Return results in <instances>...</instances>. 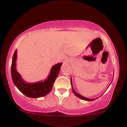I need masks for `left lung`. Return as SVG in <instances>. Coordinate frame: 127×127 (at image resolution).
I'll list each match as a JSON object with an SVG mask.
<instances>
[{
    "label": "left lung",
    "mask_w": 127,
    "mask_h": 127,
    "mask_svg": "<svg viewBox=\"0 0 127 127\" xmlns=\"http://www.w3.org/2000/svg\"><path fill=\"white\" fill-rule=\"evenodd\" d=\"M71 88H72V91L73 92V93L75 94V95L77 96L78 98H79L82 99V100H86V101H93V100H95V99H90V98H86V97L80 95V94H79V93H77V92H76L74 90H73V86H72V81H71Z\"/></svg>",
    "instance_id": "8db88e82"
}]
</instances>
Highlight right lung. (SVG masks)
I'll list each match as a JSON object with an SVG mask.
<instances>
[{
  "label": "right lung",
  "instance_id": "add662e5",
  "mask_svg": "<svg viewBox=\"0 0 127 127\" xmlns=\"http://www.w3.org/2000/svg\"><path fill=\"white\" fill-rule=\"evenodd\" d=\"M16 54L17 50H16L13 54L11 64V77L13 83L16 88L23 94L30 98H39L48 95L52 90L56 79L58 76L62 63L57 64L52 68L48 78L44 82L41 81L36 83H27L23 80L16 69Z\"/></svg>",
  "mask_w": 127,
  "mask_h": 127
}]
</instances>
